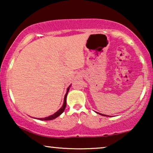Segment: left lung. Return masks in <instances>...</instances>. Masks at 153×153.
I'll return each mask as SVG.
<instances>
[{
	"label": "left lung",
	"mask_w": 153,
	"mask_h": 153,
	"mask_svg": "<svg viewBox=\"0 0 153 153\" xmlns=\"http://www.w3.org/2000/svg\"><path fill=\"white\" fill-rule=\"evenodd\" d=\"M97 114H100V115H102V116H106V115H104V114H100V113H97Z\"/></svg>",
	"instance_id": "8db88e82"
}]
</instances>
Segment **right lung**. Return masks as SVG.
Here are the masks:
<instances>
[{"label": "right lung", "mask_w": 153, "mask_h": 153, "mask_svg": "<svg viewBox=\"0 0 153 153\" xmlns=\"http://www.w3.org/2000/svg\"><path fill=\"white\" fill-rule=\"evenodd\" d=\"M70 86H71V85H70V86L68 87V88L67 89L66 94H65V97H64V102H63V104H62V107L60 108V109L58 110L57 112H56L55 114H53V115H51V116H50L49 117H46V118H37V119H38V120H53V119H55V118H57V117L59 116L64 111L65 108V107H66L67 95H68V92H69V90H70Z\"/></svg>", "instance_id": "1"}]
</instances>
